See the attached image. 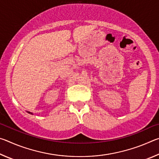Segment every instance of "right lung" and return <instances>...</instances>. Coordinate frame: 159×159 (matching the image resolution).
Instances as JSON below:
<instances>
[{
  "mask_svg": "<svg viewBox=\"0 0 159 159\" xmlns=\"http://www.w3.org/2000/svg\"><path fill=\"white\" fill-rule=\"evenodd\" d=\"M29 114H33V113H31V112H30V111H27Z\"/></svg>",
  "mask_w": 159,
  "mask_h": 159,
  "instance_id": "obj_1",
  "label": "right lung"
}]
</instances>
